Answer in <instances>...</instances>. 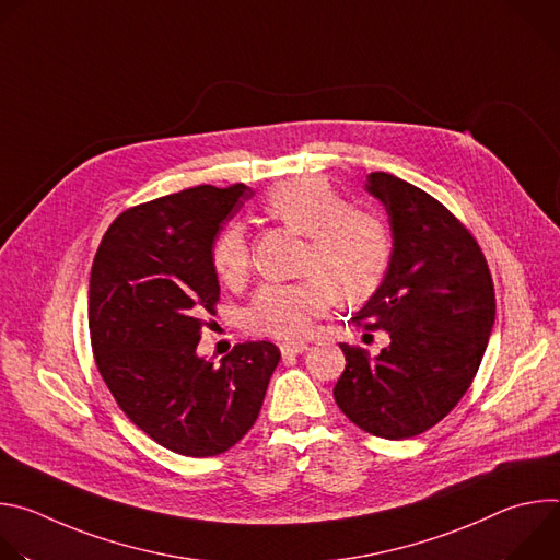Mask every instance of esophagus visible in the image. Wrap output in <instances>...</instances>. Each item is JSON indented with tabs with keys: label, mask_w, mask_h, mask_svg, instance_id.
<instances>
[{
	"label": "esophagus",
	"mask_w": 560,
	"mask_h": 560,
	"mask_svg": "<svg viewBox=\"0 0 560 560\" xmlns=\"http://www.w3.org/2000/svg\"><path fill=\"white\" fill-rule=\"evenodd\" d=\"M305 350H307L305 343H281V354L283 357H296V354H301Z\"/></svg>",
	"instance_id": "obj_1"
}]
</instances>
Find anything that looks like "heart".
<instances>
[{
    "label": "heart",
    "instance_id": "heart-1",
    "mask_svg": "<svg viewBox=\"0 0 560 560\" xmlns=\"http://www.w3.org/2000/svg\"><path fill=\"white\" fill-rule=\"evenodd\" d=\"M264 210L307 236L301 272L294 283H266L242 312L246 330L272 339H303L314 318L324 316L332 301L354 305L370 299L389 270L392 234L387 223L348 201L318 177L290 179L275 186ZM210 264L228 288L242 285L253 266L244 225L228 223L210 246Z\"/></svg>",
    "mask_w": 560,
    "mask_h": 560
}]
</instances>
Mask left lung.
<instances>
[{
    "instance_id": "obj_1",
    "label": "left lung",
    "mask_w": 560,
    "mask_h": 560,
    "mask_svg": "<svg viewBox=\"0 0 560 560\" xmlns=\"http://www.w3.org/2000/svg\"><path fill=\"white\" fill-rule=\"evenodd\" d=\"M365 190L389 217L392 261L352 322L385 330L389 346L370 357L341 343L335 401L361 430L401 441L436 425L467 392L494 326V283L476 238L432 195L389 173H370Z\"/></svg>"
}]
</instances>
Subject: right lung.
Listing matches in <instances>:
<instances>
[{"label": "right lung", "instance_id": "right-lung-1", "mask_svg": "<svg viewBox=\"0 0 560 560\" xmlns=\"http://www.w3.org/2000/svg\"><path fill=\"white\" fill-rule=\"evenodd\" d=\"M253 188L197 186L128 208L93 261L89 328L97 370L124 415L184 456H214L242 441L264 406L281 352L270 341L197 354L219 279L210 246Z\"/></svg>", "mask_w": 560, "mask_h": 560}]
</instances>
